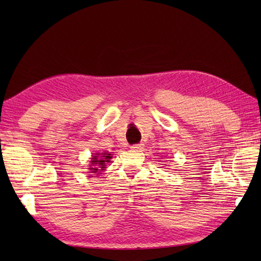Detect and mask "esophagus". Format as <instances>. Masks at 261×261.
Returning <instances> with one entry per match:
<instances>
[{"label": "esophagus", "instance_id": "esophagus-1", "mask_svg": "<svg viewBox=\"0 0 261 261\" xmlns=\"http://www.w3.org/2000/svg\"><path fill=\"white\" fill-rule=\"evenodd\" d=\"M132 150H140V149H142V146L141 145H132L130 147Z\"/></svg>", "mask_w": 261, "mask_h": 261}]
</instances>
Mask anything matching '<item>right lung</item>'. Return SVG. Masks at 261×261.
<instances>
[{"label": "right lung", "instance_id": "right-lung-1", "mask_svg": "<svg viewBox=\"0 0 261 261\" xmlns=\"http://www.w3.org/2000/svg\"><path fill=\"white\" fill-rule=\"evenodd\" d=\"M98 155L100 156L99 158L98 157ZM111 158H112L111 157V153L107 152H102V154L96 153V156H93L91 162L93 167L90 168L92 170L91 173L96 174L98 171H102L105 168V166H107V163H110Z\"/></svg>", "mask_w": 261, "mask_h": 261}]
</instances>
